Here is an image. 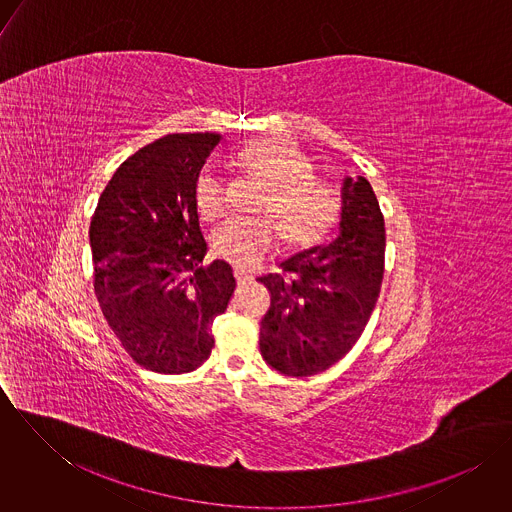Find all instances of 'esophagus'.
<instances>
[{"label":"esophagus","instance_id":"1","mask_svg":"<svg viewBox=\"0 0 512 512\" xmlns=\"http://www.w3.org/2000/svg\"><path fill=\"white\" fill-rule=\"evenodd\" d=\"M234 278H236L238 286H244V284L252 282V276H248V274H244V272H240V270H234Z\"/></svg>","mask_w":512,"mask_h":512}]
</instances>
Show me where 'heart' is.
Masks as SVG:
<instances>
[{
	"mask_svg": "<svg viewBox=\"0 0 512 512\" xmlns=\"http://www.w3.org/2000/svg\"><path fill=\"white\" fill-rule=\"evenodd\" d=\"M238 165L258 179L266 193L256 213L267 219H230L213 234V252L238 270L256 268L274 248L276 231L286 248L303 250L321 242L339 213L331 187L311 177L309 157L286 138L252 142L236 153ZM199 217L219 219L224 211V189L213 169H203L195 183Z\"/></svg>",
	"mask_w": 512,
	"mask_h": 512,
	"instance_id": "heart-1",
	"label": "heart"
}]
</instances>
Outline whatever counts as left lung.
Here are the masks:
<instances>
[{
	"label": "left lung",
	"mask_w": 512,
	"mask_h": 512,
	"mask_svg": "<svg viewBox=\"0 0 512 512\" xmlns=\"http://www.w3.org/2000/svg\"><path fill=\"white\" fill-rule=\"evenodd\" d=\"M384 219L365 177H345L341 219L329 244L258 278L272 295L260 321V353L286 376H311L341 361L365 331L384 274Z\"/></svg>",
	"instance_id": "1"
}]
</instances>
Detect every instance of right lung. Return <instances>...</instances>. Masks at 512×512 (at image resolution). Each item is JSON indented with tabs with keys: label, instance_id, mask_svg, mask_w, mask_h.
Segmentation results:
<instances>
[{
	"label": "right lung",
	"instance_id": "1",
	"mask_svg": "<svg viewBox=\"0 0 512 512\" xmlns=\"http://www.w3.org/2000/svg\"><path fill=\"white\" fill-rule=\"evenodd\" d=\"M220 140L169 134L138 149L108 181L90 222L100 309L128 355L159 374L191 372L211 357V325L236 288L224 260L199 266L207 242L195 183Z\"/></svg>",
	"mask_w": 512,
	"mask_h": 512
}]
</instances>
